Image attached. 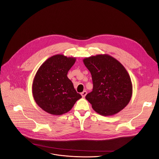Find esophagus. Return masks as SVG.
Here are the masks:
<instances>
[{
	"label": "esophagus",
	"mask_w": 159,
	"mask_h": 159,
	"mask_svg": "<svg viewBox=\"0 0 159 159\" xmlns=\"http://www.w3.org/2000/svg\"><path fill=\"white\" fill-rule=\"evenodd\" d=\"M87 92L86 91H84L82 93H81V95H82V98H85V96L87 95Z\"/></svg>",
	"instance_id": "obj_1"
}]
</instances>
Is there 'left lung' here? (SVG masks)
<instances>
[{
	"label": "left lung",
	"mask_w": 159,
	"mask_h": 159,
	"mask_svg": "<svg viewBox=\"0 0 159 159\" xmlns=\"http://www.w3.org/2000/svg\"><path fill=\"white\" fill-rule=\"evenodd\" d=\"M83 61L93 80V91L85 98L93 110L106 116L121 111L132 95L131 79L123 65L107 54L87 57Z\"/></svg>",
	"instance_id": "1"
}]
</instances>
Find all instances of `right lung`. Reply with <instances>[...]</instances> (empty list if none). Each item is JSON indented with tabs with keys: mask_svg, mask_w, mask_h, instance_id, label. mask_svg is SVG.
<instances>
[{
	"mask_svg": "<svg viewBox=\"0 0 159 159\" xmlns=\"http://www.w3.org/2000/svg\"><path fill=\"white\" fill-rule=\"evenodd\" d=\"M76 60L62 54L47 59L36 72L32 84V94L37 105L53 115L70 111L82 98L74 89L68 72Z\"/></svg>",
	"mask_w": 159,
	"mask_h": 159,
	"instance_id": "add662e5",
	"label": "right lung"
}]
</instances>
